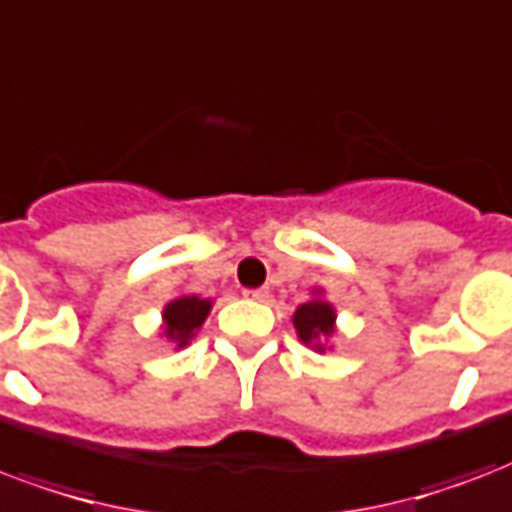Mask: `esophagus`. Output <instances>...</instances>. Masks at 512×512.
<instances>
[{
  "mask_svg": "<svg viewBox=\"0 0 512 512\" xmlns=\"http://www.w3.org/2000/svg\"><path fill=\"white\" fill-rule=\"evenodd\" d=\"M245 297L248 299H264L267 297V288H245Z\"/></svg>",
  "mask_w": 512,
  "mask_h": 512,
  "instance_id": "34e87169",
  "label": "esophagus"
}]
</instances>
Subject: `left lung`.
<instances>
[{"label": "left lung", "instance_id": "left-lung-1", "mask_svg": "<svg viewBox=\"0 0 512 512\" xmlns=\"http://www.w3.org/2000/svg\"><path fill=\"white\" fill-rule=\"evenodd\" d=\"M294 326H297L299 337H302V343H310L315 337H321V334H332L334 326V310L332 305H326V302H307L294 313Z\"/></svg>", "mask_w": 512, "mask_h": 512}]
</instances>
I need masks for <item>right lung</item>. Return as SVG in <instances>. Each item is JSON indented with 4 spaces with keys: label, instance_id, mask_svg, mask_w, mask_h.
<instances>
[{
    "label": "right lung",
    "instance_id": "right-lung-1",
    "mask_svg": "<svg viewBox=\"0 0 512 512\" xmlns=\"http://www.w3.org/2000/svg\"><path fill=\"white\" fill-rule=\"evenodd\" d=\"M210 313V302L199 297H180L175 302H169L164 310V334L169 340H175L178 345H186L188 337L194 334V329L202 326V321Z\"/></svg>",
    "mask_w": 512,
    "mask_h": 512
}]
</instances>
